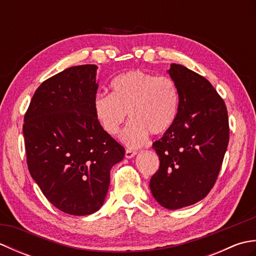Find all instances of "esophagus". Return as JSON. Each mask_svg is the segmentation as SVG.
Returning <instances> with one entry per match:
<instances>
[{"label":"esophagus","instance_id":"obj_1","mask_svg":"<svg viewBox=\"0 0 256 256\" xmlns=\"http://www.w3.org/2000/svg\"><path fill=\"white\" fill-rule=\"evenodd\" d=\"M136 154H138V152L133 150L131 148H128L126 150H125V157H126V158H132V157H134Z\"/></svg>","mask_w":256,"mask_h":256}]
</instances>
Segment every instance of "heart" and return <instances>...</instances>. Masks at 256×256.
<instances>
[{
    "label": "heart",
    "mask_w": 256,
    "mask_h": 256,
    "mask_svg": "<svg viewBox=\"0 0 256 256\" xmlns=\"http://www.w3.org/2000/svg\"><path fill=\"white\" fill-rule=\"evenodd\" d=\"M111 89V94L94 96V116L101 128L114 135L128 113L132 120L121 133V140L131 148L142 145L148 133L164 134L175 123L180 94L170 77L131 70L114 78Z\"/></svg>",
    "instance_id": "obj_1"
}]
</instances>
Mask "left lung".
<instances>
[{
    "instance_id": "8db88e82",
    "label": "left lung",
    "mask_w": 256,
    "mask_h": 256,
    "mask_svg": "<svg viewBox=\"0 0 256 256\" xmlns=\"http://www.w3.org/2000/svg\"><path fill=\"white\" fill-rule=\"evenodd\" d=\"M180 103L175 123L153 143L160 168L150 188L157 202L175 210L204 199L214 186L229 143L224 99L202 76L172 64Z\"/></svg>"
}]
</instances>
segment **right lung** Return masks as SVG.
Here are the masks:
<instances>
[{"mask_svg": "<svg viewBox=\"0 0 256 256\" xmlns=\"http://www.w3.org/2000/svg\"><path fill=\"white\" fill-rule=\"evenodd\" d=\"M96 68L70 67L45 80L24 116L30 175L52 204L74 216L101 208L111 168L125 155L94 116Z\"/></svg>", "mask_w": 256, "mask_h": 256, "instance_id": "obj_1", "label": "right lung"}]
</instances>
